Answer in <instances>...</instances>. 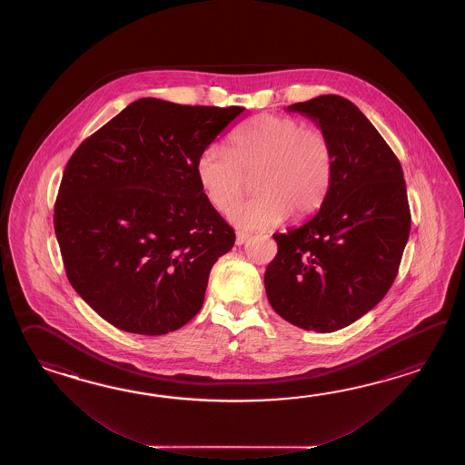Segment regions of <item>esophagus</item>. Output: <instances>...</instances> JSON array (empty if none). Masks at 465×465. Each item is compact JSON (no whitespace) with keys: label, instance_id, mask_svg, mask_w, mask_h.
Returning <instances> with one entry per match:
<instances>
[{"label":"esophagus","instance_id":"1","mask_svg":"<svg viewBox=\"0 0 465 465\" xmlns=\"http://www.w3.org/2000/svg\"><path fill=\"white\" fill-rule=\"evenodd\" d=\"M251 237V232H246V231H239L236 234V244L237 246H242L244 242H247V239Z\"/></svg>","mask_w":465,"mask_h":465}]
</instances>
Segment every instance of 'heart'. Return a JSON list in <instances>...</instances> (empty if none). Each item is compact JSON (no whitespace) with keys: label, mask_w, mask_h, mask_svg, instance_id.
I'll list each match as a JSON object with an SVG mask.
<instances>
[{"label":"heart","mask_w":465,"mask_h":465,"mask_svg":"<svg viewBox=\"0 0 465 465\" xmlns=\"http://www.w3.org/2000/svg\"><path fill=\"white\" fill-rule=\"evenodd\" d=\"M252 174L256 196L229 214L236 226L267 229L289 214L306 218L322 206L332 184L331 139L301 119L262 113L232 133L231 149L211 143L196 159L199 186L221 213L236 204Z\"/></svg>","instance_id":"obj_1"}]
</instances>
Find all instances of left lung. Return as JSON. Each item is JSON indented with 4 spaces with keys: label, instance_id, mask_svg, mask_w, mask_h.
<instances>
[{
    "label": "left lung",
    "instance_id": "8db88e82",
    "mask_svg": "<svg viewBox=\"0 0 465 465\" xmlns=\"http://www.w3.org/2000/svg\"><path fill=\"white\" fill-rule=\"evenodd\" d=\"M287 111L306 114L329 136L334 176L314 218L272 236L277 254L264 286L287 322L334 332L377 306L394 282L411 232L404 173L349 99L322 94Z\"/></svg>",
    "mask_w": 465,
    "mask_h": 465
}]
</instances>
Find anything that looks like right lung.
I'll return each mask as SVG.
<instances>
[{
    "instance_id": "obj_1",
    "label": "right lung",
    "mask_w": 465,
    "mask_h": 465,
    "mask_svg": "<svg viewBox=\"0 0 465 465\" xmlns=\"http://www.w3.org/2000/svg\"><path fill=\"white\" fill-rule=\"evenodd\" d=\"M242 111L141 98L73 153L54 232L71 286L109 324L163 336L198 314L236 234L199 186L196 159Z\"/></svg>"
}]
</instances>
